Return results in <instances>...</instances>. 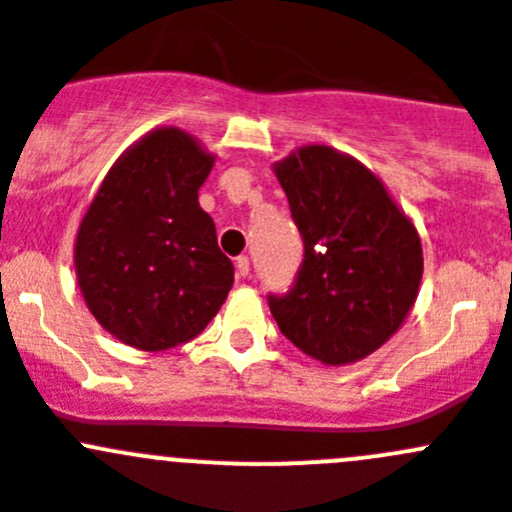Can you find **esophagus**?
Wrapping results in <instances>:
<instances>
[{
	"label": "esophagus",
	"mask_w": 512,
	"mask_h": 512,
	"mask_svg": "<svg viewBox=\"0 0 512 512\" xmlns=\"http://www.w3.org/2000/svg\"><path fill=\"white\" fill-rule=\"evenodd\" d=\"M234 265H237V275H242V278H247V275H250V257L247 255L237 257V262H234Z\"/></svg>",
	"instance_id": "1"
}]
</instances>
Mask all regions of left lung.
Instances as JSON below:
<instances>
[{
	"label": "left lung",
	"mask_w": 512,
	"mask_h": 512,
	"mask_svg": "<svg viewBox=\"0 0 512 512\" xmlns=\"http://www.w3.org/2000/svg\"><path fill=\"white\" fill-rule=\"evenodd\" d=\"M272 169L305 247L293 288L267 298L272 318L315 361L356 364L399 331L417 300V227L379 176L331 146H303Z\"/></svg>",
	"instance_id": "8db88e82"
}]
</instances>
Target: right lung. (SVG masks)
Returning a JSON list of instances; mask_svg holds the SVG:
<instances>
[{
  "label": "right lung",
  "instance_id": "obj_1",
  "mask_svg": "<svg viewBox=\"0 0 512 512\" xmlns=\"http://www.w3.org/2000/svg\"><path fill=\"white\" fill-rule=\"evenodd\" d=\"M214 156L174 126L123 151L75 237V275L105 331L141 351H166L207 328L234 283L199 186Z\"/></svg>",
  "mask_w": 512,
  "mask_h": 512
}]
</instances>
